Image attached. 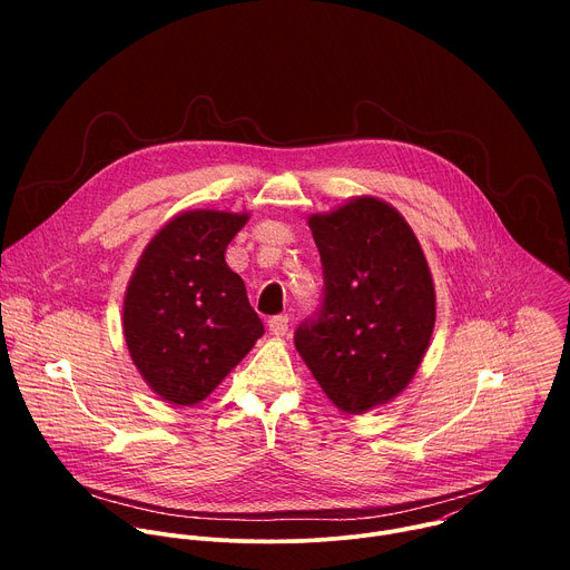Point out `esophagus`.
<instances>
[{"label": "esophagus", "mask_w": 570, "mask_h": 570, "mask_svg": "<svg viewBox=\"0 0 570 570\" xmlns=\"http://www.w3.org/2000/svg\"><path fill=\"white\" fill-rule=\"evenodd\" d=\"M268 327L275 336H286L288 334V315H273L268 320Z\"/></svg>", "instance_id": "esophagus-1"}]
</instances>
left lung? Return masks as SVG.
I'll return each instance as SVG.
<instances>
[{
    "instance_id": "left-lung-1",
    "label": "left lung",
    "mask_w": 570,
    "mask_h": 570,
    "mask_svg": "<svg viewBox=\"0 0 570 570\" xmlns=\"http://www.w3.org/2000/svg\"><path fill=\"white\" fill-rule=\"evenodd\" d=\"M322 262L320 308L295 347L343 413L387 403L417 372L433 327L435 288L417 236L379 198L308 218Z\"/></svg>"
}]
</instances>
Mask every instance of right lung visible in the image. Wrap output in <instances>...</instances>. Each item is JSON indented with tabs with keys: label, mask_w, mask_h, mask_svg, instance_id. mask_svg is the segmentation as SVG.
<instances>
[{
	"label": "right lung",
	"mask_w": 570,
	"mask_h": 570,
	"mask_svg": "<svg viewBox=\"0 0 570 570\" xmlns=\"http://www.w3.org/2000/svg\"><path fill=\"white\" fill-rule=\"evenodd\" d=\"M246 220L185 212L150 238L130 277L126 345L144 381L169 403L203 401L264 336L246 284L225 264L227 243Z\"/></svg>",
	"instance_id": "obj_1"
}]
</instances>
